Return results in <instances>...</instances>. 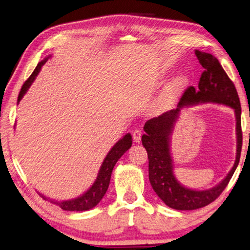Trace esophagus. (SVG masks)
Returning a JSON list of instances; mask_svg holds the SVG:
<instances>
[{
    "label": "esophagus",
    "mask_w": 250,
    "mask_h": 250,
    "mask_svg": "<svg viewBox=\"0 0 250 250\" xmlns=\"http://www.w3.org/2000/svg\"><path fill=\"white\" fill-rule=\"evenodd\" d=\"M141 137H142V132H141V130H134L132 132V138L135 143L141 142Z\"/></svg>",
    "instance_id": "34e87169"
}]
</instances>
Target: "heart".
Here are the masks:
<instances>
[{"instance_id": "obj_1", "label": "heart", "mask_w": 250, "mask_h": 250, "mask_svg": "<svg viewBox=\"0 0 250 250\" xmlns=\"http://www.w3.org/2000/svg\"><path fill=\"white\" fill-rule=\"evenodd\" d=\"M187 85L188 80L184 75L177 76L176 79L172 80L170 83L166 86L164 93L162 95L160 102L161 107L166 108L170 106L171 104L185 92V89L187 88Z\"/></svg>"}]
</instances>
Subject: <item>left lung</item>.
<instances>
[{
    "label": "left lung",
    "mask_w": 250,
    "mask_h": 250,
    "mask_svg": "<svg viewBox=\"0 0 250 250\" xmlns=\"http://www.w3.org/2000/svg\"><path fill=\"white\" fill-rule=\"evenodd\" d=\"M196 56L204 69L197 90L190 86L180 98L176 109L145 122V134L142 135V144L148 157L149 183L161 200L175 210H197L214 201L232 178L242 152V108L235 85L214 56L199 50H196ZM202 102L222 103L233 108L236 117L238 148L232 169L219 185L207 190H193L181 185L174 177L170 155V135L181 108Z\"/></svg>",
    "instance_id": "obj_1"
}]
</instances>
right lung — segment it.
<instances>
[{"instance_id":"1","label":"right lung","mask_w":250,"mask_h":250,"mask_svg":"<svg viewBox=\"0 0 250 250\" xmlns=\"http://www.w3.org/2000/svg\"><path fill=\"white\" fill-rule=\"evenodd\" d=\"M50 56L44 58L42 62L38 63V65L36 66V69L29 76V79L25 82L24 85H22L20 95H18V103L21 102L22 96H24L27 90H28L30 85L33 84V82L35 81L36 76L38 75L42 66L47 62ZM131 145H132V137H131L130 133H126L124 138L120 139L115 145H113L112 148L110 149L109 153L107 154L105 160L103 162L101 169L98 171L96 180L94 181L92 187H90L87 191L82 194V196L65 201L51 200V199L44 197L43 194H40V196H42L44 200H49L51 203L57 204V206L60 207L62 210L64 211H87L89 208H93L101 202L103 197L105 196L107 189L109 187L110 177L113 167H115L118 160H119V158L131 147Z\"/></svg>"}]
</instances>
